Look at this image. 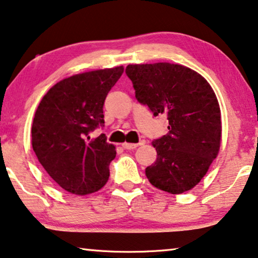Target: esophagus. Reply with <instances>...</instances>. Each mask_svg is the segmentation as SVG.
Segmentation results:
<instances>
[{"label":"esophagus","instance_id":"1","mask_svg":"<svg viewBox=\"0 0 258 258\" xmlns=\"http://www.w3.org/2000/svg\"><path fill=\"white\" fill-rule=\"evenodd\" d=\"M141 144H144V142H141ZM139 145L140 144H127V142H124L121 146H122V148H125V149H136Z\"/></svg>","mask_w":258,"mask_h":258}]
</instances>
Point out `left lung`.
<instances>
[{"mask_svg":"<svg viewBox=\"0 0 258 258\" xmlns=\"http://www.w3.org/2000/svg\"><path fill=\"white\" fill-rule=\"evenodd\" d=\"M137 101L154 116L166 114L167 136L153 141L157 159L146 176L157 189L178 195L197 185L217 157L221 113L209 82L197 72L168 62L128 64Z\"/></svg>","mask_w":258,"mask_h":258,"instance_id":"left-lung-1","label":"left lung"}]
</instances>
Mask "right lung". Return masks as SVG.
<instances>
[{
  "mask_svg": "<svg viewBox=\"0 0 258 258\" xmlns=\"http://www.w3.org/2000/svg\"><path fill=\"white\" fill-rule=\"evenodd\" d=\"M122 72L120 66L73 75L53 86L37 107L32 148L47 174L71 194H92L109 179L116 149L105 134L95 139L90 134L104 126L105 98Z\"/></svg>",
  "mask_w": 258,
  "mask_h": 258,
  "instance_id": "add662e5",
  "label": "right lung"
}]
</instances>
